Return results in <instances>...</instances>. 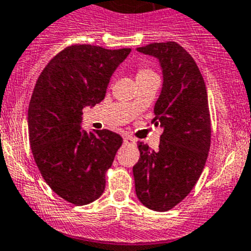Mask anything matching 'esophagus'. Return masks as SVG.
<instances>
[{"instance_id":"34e87169","label":"esophagus","mask_w":251,"mask_h":251,"mask_svg":"<svg viewBox=\"0 0 251 251\" xmlns=\"http://www.w3.org/2000/svg\"><path fill=\"white\" fill-rule=\"evenodd\" d=\"M124 144H125V145H135V144H136V140L133 139L132 136L125 135V136H124Z\"/></svg>"}]
</instances>
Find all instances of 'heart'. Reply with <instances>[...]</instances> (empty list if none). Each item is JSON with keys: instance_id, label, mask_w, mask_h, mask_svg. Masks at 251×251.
I'll return each instance as SVG.
<instances>
[{"instance_id": "b5f03b06", "label": "heart", "mask_w": 251, "mask_h": 251, "mask_svg": "<svg viewBox=\"0 0 251 251\" xmlns=\"http://www.w3.org/2000/svg\"><path fill=\"white\" fill-rule=\"evenodd\" d=\"M150 75H154V72L151 69V68L147 67V65H145V64H141L137 67V70H136V78L137 79L145 78V76H150Z\"/></svg>"}]
</instances>
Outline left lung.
Returning <instances> with one entry per match:
<instances>
[{
	"mask_svg": "<svg viewBox=\"0 0 251 251\" xmlns=\"http://www.w3.org/2000/svg\"><path fill=\"white\" fill-rule=\"evenodd\" d=\"M137 50L160 60L163 85L151 124L163 132L158 151L137 144L135 189L145 207L166 212L188 196L204 168L210 147L207 89L194 59L178 43H151Z\"/></svg>",
	"mask_w": 251,
	"mask_h": 251,
	"instance_id": "8db88e82",
	"label": "left lung"
}]
</instances>
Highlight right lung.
Masks as SVG:
<instances>
[{"instance_id": "1", "label": "right lung", "mask_w": 251, "mask_h": 251, "mask_svg": "<svg viewBox=\"0 0 251 251\" xmlns=\"http://www.w3.org/2000/svg\"><path fill=\"white\" fill-rule=\"evenodd\" d=\"M130 48L74 44L58 53L41 73L28 107L29 144L39 172L67 202L85 205L105 189V173L123 144L109 130L81 128L85 106L104 100L115 69Z\"/></svg>"}]
</instances>
